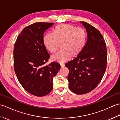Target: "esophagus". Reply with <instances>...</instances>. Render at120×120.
<instances>
[{
	"label": "esophagus",
	"mask_w": 120,
	"mask_h": 120,
	"mask_svg": "<svg viewBox=\"0 0 120 120\" xmlns=\"http://www.w3.org/2000/svg\"><path fill=\"white\" fill-rule=\"evenodd\" d=\"M60 67H64L65 66V65L64 64H60Z\"/></svg>",
	"instance_id": "34e87169"
}]
</instances>
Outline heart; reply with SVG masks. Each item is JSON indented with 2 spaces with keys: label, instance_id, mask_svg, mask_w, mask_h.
Segmentation results:
<instances>
[{
  "label": "heart",
  "instance_id": "1",
  "mask_svg": "<svg viewBox=\"0 0 120 120\" xmlns=\"http://www.w3.org/2000/svg\"><path fill=\"white\" fill-rule=\"evenodd\" d=\"M86 33L82 29L69 24H63L56 26L52 33H47L43 42L50 53L56 52L62 44L60 51L52 57L56 62L64 63L72 57L78 55L83 49L86 41Z\"/></svg>",
  "mask_w": 120,
  "mask_h": 120
}]
</instances>
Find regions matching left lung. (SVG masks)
Returning a JSON list of instances; mask_svg holds the SVG:
<instances>
[{
	"label": "left lung",
	"instance_id": "left-lung-1",
	"mask_svg": "<svg viewBox=\"0 0 120 120\" xmlns=\"http://www.w3.org/2000/svg\"><path fill=\"white\" fill-rule=\"evenodd\" d=\"M80 22L86 29L87 42L77 57L65 64L69 71V88L78 94L88 93L98 86L107 63L106 45L102 34L89 23Z\"/></svg>",
	"mask_w": 120,
	"mask_h": 120
}]
</instances>
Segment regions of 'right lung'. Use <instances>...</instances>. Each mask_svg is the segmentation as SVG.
<instances>
[{"label": "right lung", "mask_w": 120, "mask_h": 120, "mask_svg": "<svg viewBox=\"0 0 120 120\" xmlns=\"http://www.w3.org/2000/svg\"><path fill=\"white\" fill-rule=\"evenodd\" d=\"M54 23L38 22L24 28L14 47V67L20 84L37 97L46 95L53 89V78L60 68L59 63L45 65L50 58L43 42L45 31Z\"/></svg>", "instance_id": "obj_1"}]
</instances>
